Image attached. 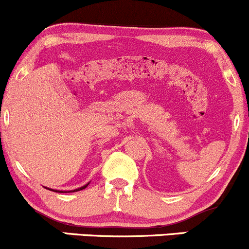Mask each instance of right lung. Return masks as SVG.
I'll use <instances>...</instances> for the list:
<instances>
[{"label": "right lung", "instance_id": "add662e5", "mask_svg": "<svg viewBox=\"0 0 249 249\" xmlns=\"http://www.w3.org/2000/svg\"><path fill=\"white\" fill-rule=\"evenodd\" d=\"M87 186H88V184H87V185L82 186V188H79V189H76V190H73V192H74V191H79V190H83V189H85V188H87ZM50 190H51V189H50ZM51 191H55V192H63V194H66V192H68V191H58V190H51ZM69 192H70V191H69Z\"/></svg>", "mask_w": 249, "mask_h": 249}]
</instances>
